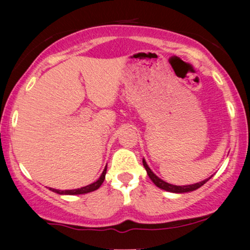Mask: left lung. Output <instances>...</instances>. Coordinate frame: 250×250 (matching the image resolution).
Segmentation results:
<instances>
[{
    "label": "left lung",
    "instance_id": "obj_1",
    "mask_svg": "<svg viewBox=\"0 0 250 250\" xmlns=\"http://www.w3.org/2000/svg\"><path fill=\"white\" fill-rule=\"evenodd\" d=\"M143 163V166H145V168L146 170V173H148V175L150 179L153 183L156 184L157 187L160 188V189L165 190V191H168V192H174V193H184V192H190V191H194L197 189H199L200 187H203L205 183L207 182L208 180L210 179V177H208V179L201 181L199 183H194V184H190V186H173V184H169L165 182V181H163L162 179H159L158 176L156 175V174H153V172L151 169L149 168V166L146 165V160L143 159L142 160Z\"/></svg>",
    "mask_w": 250,
    "mask_h": 250
}]
</instances>
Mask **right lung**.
Wrapping results in <instances>:
<instances>
[{
  "label": "right lung",
  "instance_id": "right-lung-1",
  "mask_svg": "<svg viewBox=\"0 0 250 250\" xmlns=\"http://www.w3.org/2000/svg\"><path fill=\"white\" fill-rule=\"evenodd\" d=\"M105 173H107V166L104 167V172H102L101 176L99 177L98 181H95V182H93L92 184H88V186H86V187L80 188V189H74V190H58V189H53V188H50V190L53 191V192H56V193H59V194H70V196H74V194H83V193L92 192V191L98 190L99 188L101 187V184L104 183V177H105Z\"/></svg>",
  "mask_w": 250,
  "mask_h": 250
}]
</instances>
